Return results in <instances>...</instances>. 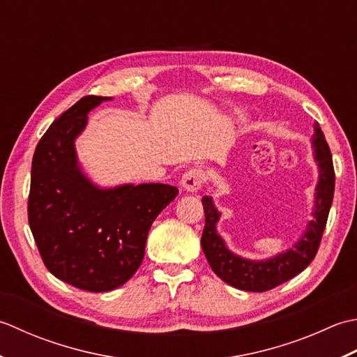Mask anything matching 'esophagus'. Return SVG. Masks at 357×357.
<instances>
[{"label":"esophagus","mask_w":357,"mask_h":357,"mask_svg":"<svg viewBox=\"0 0 357 357\" xmlns=\"http://www.w3.org/2000/svg\"><path fill=\"white\" fill-rule=\"evenodd\" d=\"M205 180H206L205 171L200 168H192L183 174V177H181V186H183V189H186L189 192H195L199 191L203 183H205Z\"/></svg>","instance_id":"1"}]
</instances>
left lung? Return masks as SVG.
<instances>
[{
  "label": "left lung",
  "mask_w": 357,
  "mask_h": 357,
  "mask_svg": "<svg viewBox=\"0 0 357 357\" xmlns=\"http://www.w3.org/2000/svg\"><path fill=\"white\" fill-rule=\"evenodd\" d=\"M314 130L316 134L312 137V146H314V157L321 168L316 188V209L312 213L314 220L310 222L307 232L294 246V250L279 254V256L265 261H252L234 256L227 250L223 240L215 232V223L220 217L219 211L214 208L213 202L206 195L202 199L203 211H205L202 248L213 271L231 287L243 291H254V293L270 291L302 273L316 257L326 220H328L336 177H334L330 146L317 121L314 123Z\"/></svg>",
  "instance_id": "obj_1"
}]
</instances>
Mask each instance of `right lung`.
I'll list each match as a JSON object with an SVG mask.
<instances>
[{
  "mask_svg": "<svg viewBox=\"0 0 357 357\" xmlns=\"http://www.w3.org/2000/svg\"><path fill=\"white\" fill-rule=\"evenodd\" d=\"M111 97L86 96L63 112L36 144L29 191V227L55 278L103 293L142 265L152 222L176 199L163 183L98 189L77 168L74 140L87 112Z\"/></svg>",
  "mask_w": 357,
  "mask_h": 357,
  "instance_id": "1",
  "label": "right lung"
}]
</instances>
